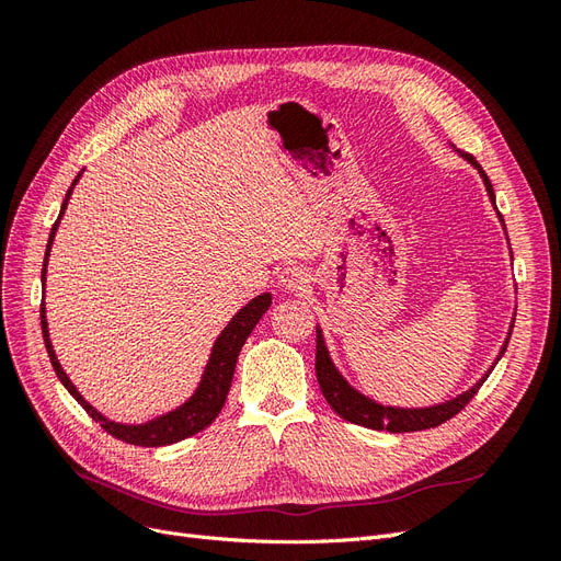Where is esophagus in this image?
I'll return each instance as SVG.
<instances>
[{
	"label": "esophagus",
	"mask_w": 561,
	"mask_h": 561,
	"mask_svg": "<svg viewBox=\"0 0 561 561\" xmlns=\"http://www.w3.org/2000/svg\"><path fill=\"white\" fill-rule=\"evenodd\" d=\"M278 285L283 287V290H290V293H301L304 287L309 285V276H307V271H304L301 266H287L285 271H280V276H278Z\"/></svg>",
	"instance_id": "obj_1"
}]
</instances>
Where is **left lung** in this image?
I'll return each instance as SVG.
<instances>
[{
  "label": "left lung",
  "instance_id": "obj_1",
  "mask_svg": "<svg viewBox=\"0 0 561 561\" xmlns=\"http://www.w3.org/2000/svg\"><path fill=\"white\" fill-rule=\"evenodd\" d=\"M461 157L468 159L474 168H478L484 184H486L489 198L496 206L494 186H491V182H489L486 173L480 168V163L474 161L470 154H461ZM501 222H503V217H501ZM507 334H513V325H511V332H507ZM507 342H511V339H505V344H503L496 360H501V355L507 348ZM491 369H494V367H491ZM491 369L470 390H466V393H461V396L449 400V402L435 404V407H423V410H402V407H383V404H379L375 400L365 398L363 393H358V390L351 388L348 381L342 375H339L334 363L330 360V353H328V346H325V339H322V332L316 330V377H318L322 396H325L328 404L344 421H351V423H355V426H365V428H371V431L414 433V431H426V428L439 426V423H445V421H449L451 416H456L458 412H461L463 407L474 398V393H478L480 386L491 375Z\"/></svg>",
  "mask_w": 561,
  "mask_h": 561
}]
</instances>
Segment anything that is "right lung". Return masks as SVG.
<instances>
[{"mask_svg":"<svg viewBox=\"0 0 561 561\" xmlns=\"http://www.w3.org/2000/svg\"><path fill=\"white\" fill-rule=\"evenodd\" d=\"M79 178H81V173L75 178L70 190H67L65 201H62V208H60V215L56 219L54 229H50L48 243H46V254H44L42 283L46 280L48 252H50V245H54V236L58 231L60 217H62V213L67 208V201H70V194L75 190V184L79 182ZM268 307H271V295L268 293L254 297L250 304H245V307L229 320V325L222 330V334L217 336V342H215L213 353H210V360L206 365V371H203L196 393L190 400H186L182 407H178L175 412H168V414H163V416H159L154 421L140 423V426H126V423H114V421L105 419L98 410H93V407L81 398V393L75 388L70 377H67L65 369L60 367L54 346H50L44 301H42V311L39 313H42V332H44V344H46V351H48L50 365H54L60 383L67 390H70V396L83 407V410H87V414L93 421H98L100 426H103L112 437L122 439V443H128V445H135V447H163V445L180 443V439L192 437V435L201 433L203 428H208L210 423L215 421V416L222 412L227 393H229V388H231L236 360H239V353H241V348L245 344V339L254 330V325H257L260 318L268 311Z\"/></svg>","mask_w":561,"mask_h":561,"instance_id":"obj_1","label":"right lung"}]
</instances>
